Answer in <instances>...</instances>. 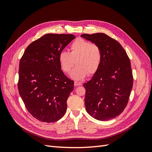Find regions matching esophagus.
I'll list each match as a JSON object with an SVG mask.
<instances>
[{"label":"esophagus","instance_id":"34e87169","mask_svg":"<svg viewBox=\"0 0 152 152\" xmlns=\"http://www.w3.org/2000/svg\"><path fill=\"white\" fill-rule=\"evenodd\" d=\"M74 85L75 86H81L82 83L80 82H78V81H75L74 82Z\"/></svg>","mask_w":152,"mask_h":152}]
</instances>
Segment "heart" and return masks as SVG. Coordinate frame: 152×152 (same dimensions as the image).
<instances>
[{
  "label": "heart",
  "mask_w": 152,
  "mask_h": 152,
  "mask_svg": "<svg viewBox=\"0 0 152 152\" xmlns=\"http://www.w3.org/2000/svg\"><path fill=\"white\" fill-rule=\"evenodd\" d=\"M70 53L62 50L59 54L58 61L62 70L70 73L75 63L77 66L70 76L75 80H81L87 75H94L102 65V52L97 45L86 40L79 39L72 42Z\"/></svg>",
  "instance_id": "obj_1"
}]
</instances>
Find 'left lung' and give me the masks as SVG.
<instances>
[{
	"label": "left lung",
	"instance_id": "obj_1",
	"mask_svg": "<svg viewBox=\"0 0 152 152\" xmlns=\"http://www.w3.org/2000/svg\"><path fill=\"white\" fill-rule=\"evenodd\" d=\"M81 37L99 46L103 56L98 72L83 85L86 111L98 121L111 120L122 113L131 93L133 76L129 58L117 40L104 34Z\"/></svg>",
	"mask_w": 152,
	"mask_h": 152
}]
</instances>
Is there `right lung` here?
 I'll return each instance as SVG.
<instances>
[{
  "label": "right lung",
  "mask_w": 152,
  "mask_h": 152,
  "mask_svg": "<svg viewBox=\"0 0 152 152\" xmlns=\"http://www.w3.org/2000/svg\"><path fill=\"white\" fill-rule=\"evenodd\" d=\"M72 34H48L31 42L23 54L18 87L28 112L43 122L59 120L74 82L64 74L59 54L72 40Z\"/></svg>",
  "instance_id": "1"
}]
</instances>
